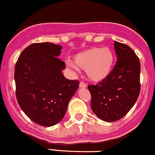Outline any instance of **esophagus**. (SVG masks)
Segmentation results:
<instances>
[{
  "label": "esophagus",
  "instance_id": "esophagus-1",
  "mask_svg": "<svg viewBox=\"0 0 155 155\" xmlns=\"http://www.w3.org/2000/svg\"><path fill=\"white\" fill-rule=\"evenodd\" d=\"M80 88H86V84H85V83H84V82H81L80 83Z\"/></svg>",
  "mask_w": 155,
  "mask_h": 155
}]
</instances>
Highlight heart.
<instances>
[{
    "label": "heart",
    "instance_id": "b5f03b06",
    "mask_svg": "<svg viewBox=\"0 0 155 155\" xmlns=\"http://www.w3.org/2000/svg\"><path fill=\"white\" fill-rule=\"evenodd\" d=\"M114 61V52L109 48H91L75 54L69 65L86 71V77L91 82L99 83L109 77Z\"/></svg>",
    "mask_w": 155,
    "mask_h": 155
}]
</instances>
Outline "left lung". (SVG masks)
Here are the masks:
<instances>
[{
	"label": "left lung",
	"instance_id": "obj_1",
	"mask_svg": "<svg viewBox=\"0 0 155 155\" xmlns=\"http://www.w3.org/2000/svg\"><path fill=\"white\" fill-rule=\"evenodd\" d=\"M117 60L109 77L97 85H89L93 112L106 122L124 117L137 101L140 90V63L127 45L114 41Z\"/></svg>",
	"mask_w": 155,
	"mask_h": 155
}]
</instances>
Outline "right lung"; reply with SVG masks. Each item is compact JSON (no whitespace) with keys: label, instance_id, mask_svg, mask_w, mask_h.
Returning a JSON list of instances; mask_svg holds the SVG:
<instances>
[{"label":"right lung","instance_id":"1","mask_svg":"<svg viewBox=\"0 0 155 155\" xmlns=\"http://www.w3.org/2000/svg\"><path fill=\"white\" fill-rule=\"evenodd\" d=\"M62 46L49 42L29 45L15 68L16 97L23 111L33 122L52 126L64 117L68 104L79 86L66 79L64 62L58 57Z\"/></svg>","mask_w":155,"mask_h":155}]
</instances>
